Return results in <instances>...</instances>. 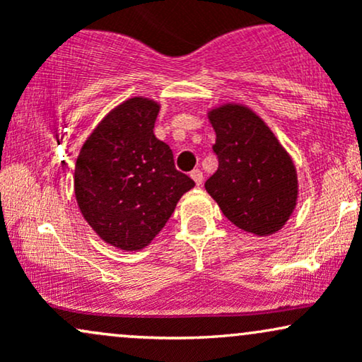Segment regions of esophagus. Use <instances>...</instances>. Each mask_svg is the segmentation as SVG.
<instances>
[{
  "label": "esophagus",
  "mask_w": 362,
  "mask_h": 362,
  "mask_svg": "<svg viewBox=\"0 0 362 362\" xmlns=\"http://www.w3.org/2000/svg\"><path fill=\"white\" fill-rule=\"evenodd\" d=\"M190 177H192V180L195 182V185H201L202 184V172L199 168L192 170V173H190Z\"/></svg>",
  "instance_id": "1"
}]
</instances>
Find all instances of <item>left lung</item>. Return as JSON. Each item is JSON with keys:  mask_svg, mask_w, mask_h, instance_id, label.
<instances>
[{"mask_svg": "<svg viewBox=\"0 0 362 362\" xmlns=\"http://www.w3.org/2000/svg\"><path fill=\"white\" fill-rule=\"evenodd\" d=\"M216 132L218 170L206 190L240 230L271 236L296 209L300 197L293 158L250 107L224 102L207 109Z\"/></svg>", "mask_w": 362, "mask_h": 362, "instance_id": "1", "label": "left lung"}]
</instances>
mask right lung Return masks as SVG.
Returning a JSON list of instances; mask_svg holds the SVG:
<instances>
[{
    "label": "right lung",
    "mask_w": 362,
    "mask_h": 362,
    "mask_svg": "<svg viewBox=\"0 0 362 362\" xmlns=\"http://www.w3.org/2000/svg\"><path fill=\"white\" fill-rule=\"evenodd\" d=\"M160 102L127 98L85 139L74 165V197L85 221L124 252L146 248L195 185L177 172L173 153L153 132Z\"/></svg>",
    "instance_id": "obj_1"
}]
</instances>
